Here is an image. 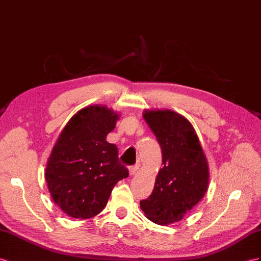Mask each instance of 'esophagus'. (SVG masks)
I'll return each instance as SVG.
<instances>
[{"instance_id": "esophagus-1", "label": "esophagus", "mask_w": 261, "mask_h": 261, "mask_svg": "<svg viewBox=\"0 0 261 261\" xmlns=\"http://www.w3.org/2000/svg\"><path fill=\"white\" fill-rule=\"evenodd\" d=\"M139 171V165H133V166H130L129 168V173L130 175H135L137 174V172Z\"/></svg>"}]
</instances>
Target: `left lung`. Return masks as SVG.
I'll list each match as a JSON object with an SVG mask.
<instances>
[{"label":"left lung","mask_w":261,"mask_h":261,"mask_svg":"<svg viewBox=\"0 0 261 261\" xmlns=\"http://www.w3.org/2000/svg\"><path fill=\"white\" fill-rule=\"evenodd\" d=\"M143 118L162 151V169L149 198L140 202L145 217L158 225L179 222L208 189L210 169L195 129L170 109H145Z\"/></svg>","instance_id":"8db88e82"}]
</instances>
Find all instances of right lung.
<instances>
[{
    "mask_svg": "<svg viewBox=\"0 0 261 261\" xmlns=\"http://www.w3.org/2000/svg\"><path fill=\"white\" fill-rule=\"evenodd\" d=\"M119 119L107 106H87L70 118L51 150L45 179L54 203L72 218L98 215L115 185L129 176L116 144L106 140Z\"/></svg>",
    "mask_w": 261,
    "mask_h": 261,
    "instance_id": "right-lung-1",
    "label": "right lung"
}]
</instances>
